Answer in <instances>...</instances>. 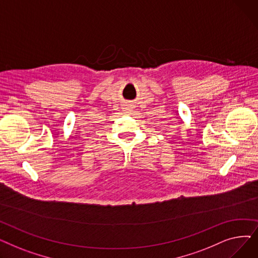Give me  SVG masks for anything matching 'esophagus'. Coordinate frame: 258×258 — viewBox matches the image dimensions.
Segmentation results:
<instances>
[{
    "label": "esophagus",
    "mask_w": 258,
    "mask_h": 258,
    "mask_svg": "<svg viewBox=\"0 0 258 258\" xmlns=\"http://www.w3.org/2000/svg\"><path fill=\"white\" fill-rule=\"evenodd\" d=\"M123 110H124V112H130V111H132V110H131V106H128L127 104H125V105H124Z\"/></svg>",
    "instance_id": "1"
}]
</instances>
